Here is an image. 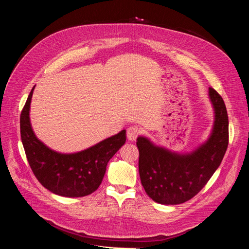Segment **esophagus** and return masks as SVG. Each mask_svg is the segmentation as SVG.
Listing matches in <instances>:
<instances>
[{"instance_id":"1","label":"esophagus","mask_w":249,"mask_h":249,"mask_svg":"<svg viewBox=\"0 0 249 249\" xmlns=\"http://www.w3.org/2000/svg\"><path fill=\"white\" fill-rule=\"evenodd\" d=\"M140 135V129L137 126H131L127 129V138L129 141H135Z\"/></svg>"}]
</instances>
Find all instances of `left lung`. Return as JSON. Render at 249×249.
<instances>
[{
    "label": "left lung",
    "instance_id": "obj_1",
    "mask_svg": "<svg viewBox=\"0 0 249 249\" xmlns=\"http://www.w3.org/2000/svg\"><path fill=\"white\" fill-rule=\"evenodd\" d=\"M209 98L214 125L208 140L193 152H171L146 137H138L141 182L155 202L177 205L190 200L220 166L229 145V117L222 96L213 88H209Z\"/></svg>",
    "mask_w": 249,
    "mask_h": 249
}]
</instances>
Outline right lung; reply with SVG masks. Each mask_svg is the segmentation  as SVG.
Wrapping results in <instances>:
<instances>
[{"instance_id":"1","label":"right lung","mask_w":249,"mask_h":249,"mask_svg":"<svg viewBox=\"0 0 249 249\" xmlns=\"http://www.w3.org/2000/svg\"><path fill=\"white\" fill-rule=\"evenodd\" d=\"M32 88L20 114V136L28 163L38 181L64 197H84L94 192L103 179L106 165L125 144L126 130L74 154H61L35 136L29 118Z\"/></svg>"}]
</instances>
